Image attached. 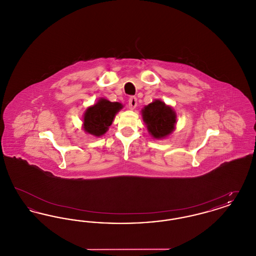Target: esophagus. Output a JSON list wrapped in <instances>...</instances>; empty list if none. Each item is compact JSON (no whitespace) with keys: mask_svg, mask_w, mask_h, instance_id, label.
Masks as SVG:
<instances>
[{"mask_svg":"<svg viewBox=\"0 0 256 256\" xmlns=\"http://www.w3.org/2000/svg\"><path fill=\"white\" fill-rule=\"evenodd\" d=\"M128 106H130V110H134L137 106V98H130V100H128Z\"/></svg>","mask_w":256,"mask_h":256,"instance_id":"esophagus-1","label":"esophagus"}]
</instances>
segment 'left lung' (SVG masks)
Returning <instances> with one entry per match:
<instances>
[{
	"label": "left lung",
	"mask_w": 256,
	"mask_h": 256,
	"mask_svg": "<svg viewBox=\"0 0 256 256\" xmlns=\"http://www.w3.org/2000/svg\"><path fill=\"white\" fill-rule=\"evenodd\" d=\"M142 116L148 132L156 139L165 138L174 130L176 112L160 100H156L146 106L142 110Z\"/></svg>",
	"instance_id": "obj_1"
}]
</instances>
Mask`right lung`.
Returning <instances> with one entry per match:
<instances>
[{
  "mask_svg": "<svg viewBox=\"0 0 256 256\" xmlns=\"http://www.w3.org/2000/svg\"><path fill=\"white\" fill-rule=\"evenodd\" d=\"M122 108V104L111 102L100 98L92 106L86 110L84 115V130L87 134L100 137L108 130L115 115Z\"/></svg>",
  "mask_w": 256,
  "mask_h": 256,
  "instance_id": "right-lung-1",
  "label": "right lung"
}]
</instances>
